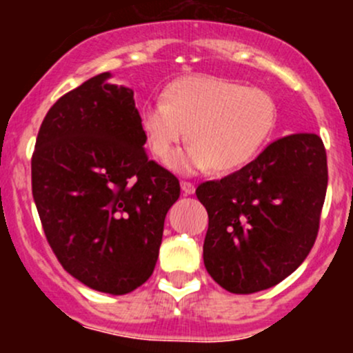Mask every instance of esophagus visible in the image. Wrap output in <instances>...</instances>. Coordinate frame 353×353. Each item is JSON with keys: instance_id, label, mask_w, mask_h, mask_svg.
Returning a JSON list of instances; mask_svg holds the SVG:
<instances>
[{"instance_id": "obj_1", "label": "esophagus", "mask_w": 353, "mask_h": 353, "mask_svg": "<svg viewBox=\"0 0 353 353\" xmlns=\"http://www.w3.org/2000/svg\"><path fill=\"white\" fill-rule=\"evenodd\" d=\"M181 190L184 194H193L194 193V184L190 181H181Z\"/></svg>"}]
</instances>
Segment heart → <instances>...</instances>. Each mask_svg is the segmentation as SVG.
<instances>
[{
	"label": "heart",
	"mask_w": 353,
	"mask_h": 353,
	"mask_svg": "<svg viewBox=\"0 0 353 353\" xmlns=\"http://www.w3.org/2000/svg\"><path fill=\"white\" fill-rule=\"evenodd\" d=\"M275 119L268 92L206 74L177 78L162 101L148 102L140 114L148 147L160 162H169L188 134L191 145L170 162L186 174L245 165L266 143Z\"/></svg>",
	"instance_id": "heart-1"
}]
</instances>
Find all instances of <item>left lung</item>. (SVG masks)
<instances>
[{"instance_id":"obj_1","label":"left lung","mask_w":353,"mask_h":353,"mask_svg":"<svg viewBox=\"0 0 353 353\" xmlns=\"http://www.w3.org/2000/svg\"><path fill=\"white\" fill-rule=\"evenodd\" d=\"M326 188V150L316 133L279 138L237 172L199 184L210 276L232 294L285 280L316 243Z\"/></svg>"}]
</instances>
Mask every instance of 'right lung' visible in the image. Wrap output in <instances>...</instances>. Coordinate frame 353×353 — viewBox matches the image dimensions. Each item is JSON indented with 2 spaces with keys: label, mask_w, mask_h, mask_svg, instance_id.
Here are the masks:
<instances>
[{
  "label": "right lung",
  "mask_w": 353,
  "mask_h": 353,
  "mask_svg": "<svg viewBox=\"0 0 353 353\" xmlns=\"http://www.w3.org/2000/svg\"><path fill=\"white\" fill-rule=\"evenodd\" d=\"M90 78L46 114L32 154V194L46 239L70 275L124 295L159 258L177 177L148 159L133 90Z\"/></svg>",
  "instance_id": "right-lung-1"
}]
</instances>
